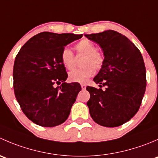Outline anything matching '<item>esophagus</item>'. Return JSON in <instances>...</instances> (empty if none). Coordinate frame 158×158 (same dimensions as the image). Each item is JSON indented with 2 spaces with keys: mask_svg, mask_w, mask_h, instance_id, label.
<instances>
[{
  "mask_svg": "<svg viewBox=\"0 0 158 158\" xmlns=\"http://www.w3.org/2000/svg\"><path fill=\"white\" fill-rule=\"evenodd\" d=\"M81 87H82V90H85V89H86V85H85V84H81Z\"/></svg>",
  "mask_w": 158,
  "mask_h": 158,
  "instance_id": "obj_1",
  "label": "esophagus"
}]
</instances>
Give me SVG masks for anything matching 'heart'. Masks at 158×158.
<instances>
[{
    "label": "heart",
    "instance_id": "b5f03b06",
    "mask_svg": "<svg viewBox=\"0 0 158 158\" xmlns=\"http://www.w3.org/2000/svg\"><path fill=\"white\" fill-rule=\"evenodd\" d=\"M77 56H84L81 69L73 70L69 73V79L72 82H85L93 76L95 70H100L105 63V56L97 50L95 44L88 40H82L76 45ZM61 62L66 69L71 70L76 66L74 53L68 47H65L61 52Z\"/></svg>",
    "mask_w": 158,
    "mask_h": 158
}]
</instances>
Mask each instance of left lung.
<instances>
[{"mask_svg": "<svg viewBox=\"0 0 158 158\" xmlns=\"http://www.w3.org/2000/svg\"><path fill=\"white\" fill-rule=\"evenodd\" d=\"M85 36L99 44L105 56L103 67L93 80L106 89L86 87L90 115L102 126H120L138 112L145 92L142 55L128 38L114 30Z\"/></svg>", "mask_w": 158, "mask_h": 158, "instance_id": "left-lung-1", "label": "left lung"}]
</instances>
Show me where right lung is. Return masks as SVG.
Returning a JSON list of instances; mask_svg holds the SVG:
<instances>
[{"instance_id":"1","label":"right lung","mask_w":158,"mask_h":158,"mask_svg":"<svg viewBox=\"0 0 158 158\" xmlns=\"http://www.w3.org/2000/svg\"><path fill=\"white\" fill-rule=\"evenodd\" d=\"M82 34L42 32L30 38L15 58L13 70L15 97L25 115L42 127H55L68 118L81 90L67 83L61 52ZM62 83L60 87L56 84Z\"/></svg>"}]
</instances>
